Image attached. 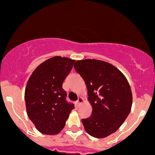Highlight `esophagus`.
I'll return each instance as SVG.
<instances>
[{"label":"esophagus","mask_w":155,"mask_h":155,"mask_svg":"<svg viewBox=\"0 0 155 155\" xmlns=\"http://www.w3.org/2000/svg\"><path fill=\"white\" fill-rule=\"evenodd\" d=\"M83 102H84V100L82 99V97H79L78 98V101H76V104H77L78 106H79L81 104H82Z\"/></svg>","instance_id":"esophagus-1"}]
</instances>
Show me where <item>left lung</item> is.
<instances>
[{
	"label": "left lung",
	"mask_w": 155,
	"mask_h": 155,
	"mask_svg": "<svg viewBox=\"0 0 155 155\" xmlns=\"http://www.w3.org/2000/svg\"><path fill=\"white\" fill-rule=\"evenodd\" d=\"M74 68L85 81L92 107L91 115L82 119L84 128L92 137L105 138L121 127L130 112L129 83L118 68L103 61H77Z\"/></svg>",
	"instance_id": "1"
}]
</instances>
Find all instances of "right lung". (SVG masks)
Wrapping results in <instances>:
<instances>
[{"label": "right lung", "instance_id": "obj_1", "mask_svg": "<svg viewBox=\"0 0 155 155\" xmlns=\"http://www.w3.org/2000/svg\"><path fill=\"white\" fill-rule=\"evenodd\" d=\"M75 61L55 56L45 61L30 76L25 91L28 116L39 131L54 135L63 130L73 104L66 101L63 82Z\"/></svg>", "mask_w": 155, "mask_h": 155}]
</instances>
